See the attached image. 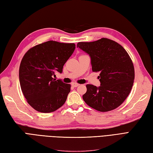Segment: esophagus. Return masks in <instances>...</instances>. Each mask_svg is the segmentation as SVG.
Wrapping results in <instances>:
<instances>
[{
    "mask_svg": "<svg viewBox=\"0 0 153 153\" xmlns=\"http://www.w3.org/2000/svg\"><path fill=\"white\" fill-rule=\"evenodd\" d=\"M72 85L73 87H77L79 86V84L77 83H76V82H74V83H72Z\"/></svg>",
    "mask_w": 153,
    "mask_h": 153,
    "instance_id": "obj_1",
    "label": "esophagus"
}]
</instances>
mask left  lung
<instances>
[{"label": "left lung", "mask_w": 153, "mask_h": 153, "mask_svg": "<svg viewBox=\"0 0 153 153\" xmlns=\"http://www.w3.org/2000/svg\"><path fill=\"white\" fill-rule=\"evenodd\" d=\"M77 47L90 55L92 70L100 72L101 77L99 87L86 85L85 102L100 112L118 108L129 95L134 83V67L128 53L117 42L105 38L79 42Z\"/></svg>", "instance_id": "left-lung-1"}]
</instances>
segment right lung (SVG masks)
Segmentation results:
<instances>
[{
    "mask_svg": "<svg viewBox=\"0 0 153 153\" xmlns=\"http://www.w3.org/2000/svg\"><path fill=\"white\" fill-rule=\"evenodd\" d=\"M75 44L48 41L26 52L21 60L19 77L28 104L41 113L56 111L65 104L70 84L55 79V72L62 73L63 66L72 55Z\"/></svg>",
    "mask_w": 153,
    "mask_h": 153,
    "instance_id": "obj_1",
    "label": "right lung"
}]
</instances>
